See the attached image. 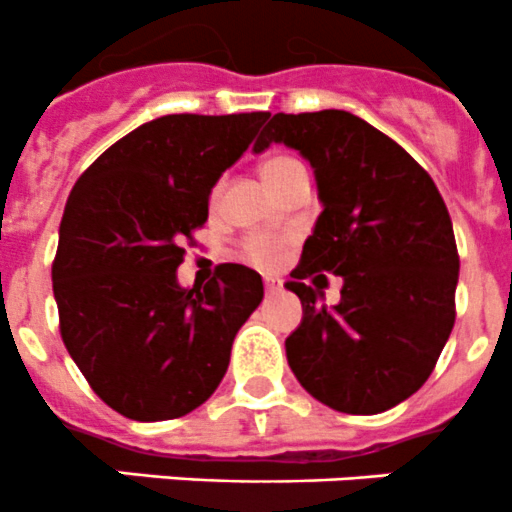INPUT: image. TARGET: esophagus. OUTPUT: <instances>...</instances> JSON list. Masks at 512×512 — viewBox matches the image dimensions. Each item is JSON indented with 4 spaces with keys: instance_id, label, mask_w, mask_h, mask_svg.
Here are the masks:
<instances>
[{
    "instance_id": "1",
    "label": "esophagus",
    "mask_w": 512,
    "mask_h": 512,
    "mask_svg": "<svg viewBox=\"0 0 512 512\" xmlns=\"http://www.w3.org/2000/svg\"><path fill=\"white\" fill-rule=\"evenodd\" d=\"M263 288H266V293H276V291H281V281L273 276H266L263 278Z\"/></svg>"
}]
</instances>
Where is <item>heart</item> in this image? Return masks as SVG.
<instances>
[{
    "label": "heart",
    "mask_w": 512,
    "mask_h": 512,
    "mask_svg": "<svg viewBox=\"0 0 512 512\" xmlns=\"http://www.w3.org/2000/svg\"><path fill=\"white\" fill-rule=\"evenodd\" d=\"M288 161H291V159H283V156H278V159H268L266 164H263V169H261L263 171V179H268V176H271V174H276V171L281 169V166H286ZM219 194H221V184L216 186L214 194H211V201L219 199ZM241 249H244L246 261H251V263H254V266L268 268V266H276L278 258H281V254H283V241L271 239V236L254 234V236H246L244 246H241Z\"/></svg>",
    "instance_id": "1"
}]
</instances>
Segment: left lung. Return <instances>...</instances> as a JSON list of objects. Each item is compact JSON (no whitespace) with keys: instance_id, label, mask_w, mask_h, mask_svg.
<instances>
[{"instance_id":"8db88e82","label":"left lung","mask_w":512,"mask_h":512,"mask_svg":"<svg viewBox=\"0 0 512 512\" xmlns=\"http://www.w3.org/2000/svg\"><path fill=\"white\" fill-rule=\"evenodd\" d=\"M273 141L311 161L323 201L286 283L303 306L288 366L333 411H388L428 381L453 331L460 258L443 196L403 146L348 111L276 114L254 151ZM323 270L344 278L333 309L302 283Z\"/></svg>"}]
</instances>
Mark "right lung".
Wrapping results in <instances>:
<instances>
[{
  "mask_svg": "<svg viewBox=\"0 0 512 512\" xmlns=\"http://www.w3.org/2000/svg\"><path fill=\"white\" fill-rule=\"evenodd\" d=\"M268 116H161L111 144L69 194L52 263L59 333L91 391L131 421H171L209 401L261 303V276L241 263L194 288L176 268L214 184Z\"/></svg>",
  "mask_w": 512,
  "mask_h": 512,
  "instance_id": "1",
  "label": "right lung"
}]
</instances>
